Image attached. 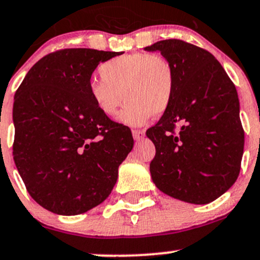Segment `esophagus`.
Listing matches in <instances>:
<instances>
[{
	"label": "esophagus",
	"instance_id": "obj_1",
	"mask_svg": "<svg viewBox=\"0 0 260 260\" xmlns=\"http://www.w3.org/2000/svg\"><path fill=\"white\" fill-rule=\"evenodd\" d=\"M133 136L136 141L141 140V139L145 138V130L141 129H134L133 130Z\"/></svg>",
	"mask_w": 260,
	"mask_h": 260
}]
</instances>
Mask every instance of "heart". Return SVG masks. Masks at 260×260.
<instances>
[{
	"mask_svg": "<svg viewBox=\"0 0 260 260\" xmlns=\"http://www.w3.org/2000/svg\"><path fill=\"white\" fill-rule=\"evenodd\" d=\"M103 79L89 83V94L96 108L114 118L125 100L120 121L131 126L162 115L171 107L176 90V71L169 58L157 53L122 54L103 63Z\"/></svg>",
	"mask_w": 260,
	"mask_h": 260,
	"instance_id": "b5f03b06",
	"label": "heart"
}]
</instances>
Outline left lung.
Returning <instances> with one entry per match:
<instances>
[{
  "label": "left lung",
  "instance_id": "obj_1",
  "mask_svg": "<svg viewBox=\"0 0 260 260\" xmlns=\"http://www.w3.org/2000/svg\"><path fill=\"white\" fill-rule=\"evenodd\" d=\"M145 51H158L176 71L171 107L146 131L156 147L153 183L185 202H212L241 171L244 130L236 86L218 60L194 44L165 40Z\"/></svg>",
  "mask_w": 260,
  "mask_h": 260
}]
</instances>
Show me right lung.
Returning a JSON list of instances; mask_svg holds the SVG:
<instances>
[{
  "label": "right lung",
  "instance_id": "1",
  "mask_svg": "<svg viewBox=\"0 0 260 260\" xmlns=\"http://www.w3.org/2000/svg\"><path fill=\"white\" fill-rule=\"evenodd\" d=\"M122 52L59 49L38 60L13 103V160L30 197L75 216L107 200L133 150L125 125L102 114L89 94L98 64Z\"/></svg>",
  "mask_w": 260,
  "mask_h": 260
}]
</instances>
